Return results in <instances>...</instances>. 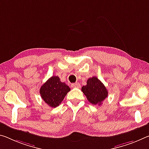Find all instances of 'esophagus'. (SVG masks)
I'll return each instance as SVG.
<instances>
[{"mask_svg":"<svg viewBox=\"0 0 149 149\" xmlns=\"http://www.w3.org/2000/svg\"><path fill=\"white\" fill-rule=\"evenodd\" d=\"M72 87H74V88H79L80 84L79 83H75L72 84Z\"/></svg>","mask_w":149,"mask_h":149,"instance_id":"1","label":"esophagus"}]
</instances>
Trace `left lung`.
<instances>
[{"instance_id": "8db88e82", "label": "left lung", "mask_w": 149, "mask_h": 149, "mask_svg": "<svg viewBox=\"0 0 149 149\" xmlns=\"http://www.w3.org/2000/svg\"><path fill=\"white\" fill-rule=\"evenodd\" d=\"M81 91L89 103L93 105H101L108 96L107 89L97 77L87 79V85L81 87Z\"/></svg>"}]
</instances>
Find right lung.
I'll use <instances>...</instances> for the list:
<instances>
[{
    "label": "right lung",
    "instance_id": "add662e5",
    "mask_svg": "<svg viewBox=\"0 0 149 149\" xmlns=\"http://www.w3.org/2000/svg\"><path fill=\"white\" fill-rule=\"evenodd\" d=\"M70 91L69 86L61 81L60 77L52 76L41 86L40 93L42 100L49 107H56Z\"/></svg>",
    "mask_w": 149,
    "mask_h": 149
}]
</instances>
